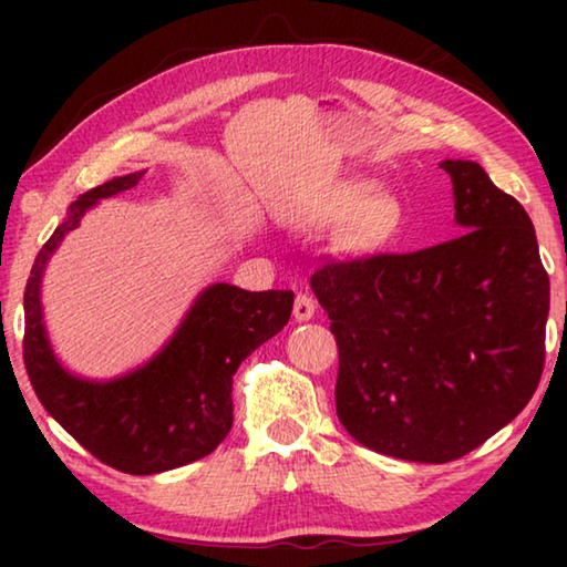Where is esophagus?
Wrapping results in <instances>:
<instances>
[{
	"label": "esophagus",
	"mask_w": 567,
	"mask_h": 567,
	"mask_svg": "<svg viewBox=\"0 0 567 567\" xmlns=\"http://www.w3.org/2000/svg\"><path fill=\"white\" fill-rule=\"evenodd\" d=\"M315 312H318V305H315V300L310 295H297L295 297V307H292V315L297 322H307L315 318Z\"/></svg>",
	"instance_id": "esophagus-1"
}]
</instances>
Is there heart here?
Segmentation results:
<instances>
[{
  "label": "heart",
  "mask_w": 567,
  "mask_h": 567,
  "mask_svg": "<svg viewBox=\"0 0 567 567\" xmlns=\"http://www.w3.org/2000/svg\"><path fill=\"white\" fill-rule=\"evenodd\" d=\"M358 218V235L368 245H385L398 235L402 209L395 197L378 192L368 179H344L324 189L312 209V223L320 227H344Z\"/></svg>",
  "instance_id": "heart-1"
}]
</instances>
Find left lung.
<instances>
[{"label":"left lung","mask_w":567,"mask_h":567,"mask_svg":"<svg viewBox=\"0 0 567 567\" xmlns=\"http://www.w3.org/2000/svg\"><path fill=\"white\" fill-rule=\"evenodd\" d=\"M440 167L463 235L324 265L310 280L338 340L344 430L375 453L435 465L483 445L530 402L550 310L523 205L477 162Z\"/></svg>","instance_id":"1"}]
</instances>
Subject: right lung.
Returning a JSON list of instances; mask_svg holds the SVG:
<instances>
[{
	"mask_svg": "<svg viewBox=\"0 0 567 567\" xmlns=\"http://www.w3.org/2000/svg\"><path fill=\"white\" fill-rule=\"evenodd\" d=\"M145 169L84 192L37 255L24 290V368L44 410L104 465L157 475L205 457L233 427V375L290 320L292 290L249 292L215 282L192 302L155 358L112 380L64 368L44 328L42 277L62 239L100 199L132 189Z\"/></svg>",
	"mask_w": 567,
	"mask_h": 567,
	"instance_id": "1",
	"label": "right lung"
}]
</instances>
